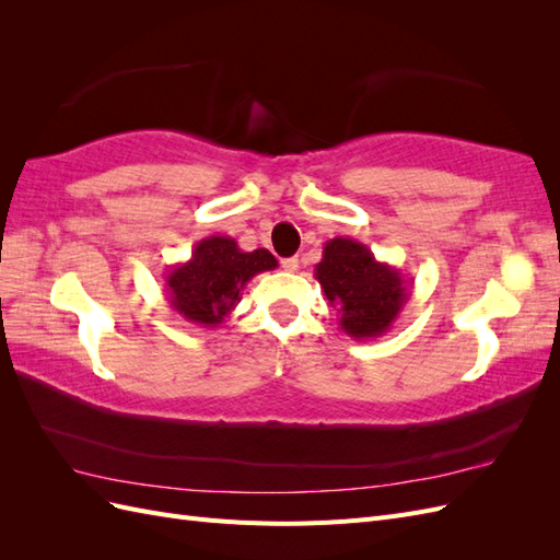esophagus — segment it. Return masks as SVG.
<instances>
[{"mask_svg":"<svg viewBox=\"0 0 560 560\" xmlns=\"http://www.w3.org/2000/svg\"><path fill=\"white\" fill-rule=\"evenodd\" d=\"M280 264H282V268L287 270V273H296V270H299V259H296V257H290V259H282Z\"/></svg>","mask_w":560,"mask_h":560,"instance_id":"34e87169","label":"esophagus"}]
</instances>
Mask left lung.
Listing matches in <instances>:
<instances>
[{
	"instance_id": "obj_1",
	"label": "left lung",
	"mask_w": 560,
	"mask_h": 560,
	"mask_svg": "<svg viewBox=\"0 0 560 560\" xmlns=\"http://www.w3.org/2000/svg\"><path fill=\"white\" fill-rule=\"evenodd\" d=\"M315 278L338 315V325L354 341L387 334L411 299V280L352 238H331L325 245Z\"/></svg>"
}]
</instances>
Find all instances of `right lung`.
<instances>
[{
    "label": "right lung",
    "instance_id": "1",
    "mask_svg": "<svg viewBox=\"0 0 560 560\" xmlns=\"http://www.w3.org/2000/svg\"><path fill=\"white\" fill-rule=\"evenodd\" d=\"M278 268L268 249L243 252L229 235H208L191 249V259L165 273V299L186 322L198 327H219L238 306L245 284Z\"/></svg>",
    "mask_w": 560,
    "mask_h": 560
}]
</instances>
